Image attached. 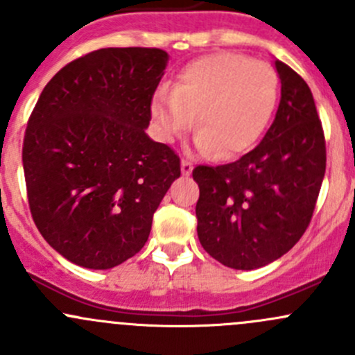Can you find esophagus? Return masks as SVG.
<instances>
[{
	"instance_id": "esophagus-1",
	"label": "esophagus",
	"mask_w": 355,
	"mask_h": 355,
	"mask_svg": "<svg viewBox=\"0 0 355 355\" xmlns=\"http://www.w3.org/2000/svg\"><path fill=\"white\" fill-rule=\"evenodd\" d=\"M192 170H194V164H192L191 161H187V159L180 161V171L184 177H189V175L192 173Z\"/></svg>"
}]
</instances>
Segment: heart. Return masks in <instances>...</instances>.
Here are the masks:
<instances>
[{
    "instance_id": "obj_1",
    "label": "heart",
    "mask_w": 355,
    "mask_h": 355,
    "mask_svg": "<svg viewBox=\"0 0 355 355\" xmlns=\"http://www.w3.org/2000/svg\"><path fill=\"white\" fill-rule=\"evenodd\" d=\"M277 98L278 77L271 65L237 53H214L189 63L173 91L159 89L151 114L166 142L191 130L198 114L199 151L232 159L259 141Z\"/></svg>"
}]
</instances>
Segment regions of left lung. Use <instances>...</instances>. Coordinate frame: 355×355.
<instances>
[{"label":"left lung","instance_id":"left-lung-1","mask_svg":"<svg viewBox=\"0 0 355 355\" xmlns=\"http://www.w3.org/2000/svg\"><path fill=\"white\" fill-rule=\"evenodd\" d=\"M280 105L263 141L235 163L198 166V237L211 257L234 270L273 263L309 225L327 170L324 135L313 92L275 60Z\"/></svg>","mask_w":355,"mask_h":355}]
</instances>
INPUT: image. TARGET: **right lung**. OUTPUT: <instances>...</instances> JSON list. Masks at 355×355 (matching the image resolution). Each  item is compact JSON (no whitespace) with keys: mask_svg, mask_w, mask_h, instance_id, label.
Listing matches in <instances>:
<instances>
[{"mask_svg":"<svg viewBox=\"0 0 355 355\" xmlns=\"http://www.w3.org/2000/svg\"><path fill=\"white\" fill-rule=\"evenodd\" d=\"M166 51L103 48L63 67L41 92L24 139L35 227L65 259L110 270L148 242L180 159L146 128Z\"/></svg>","mask_w":355,"mask_h":355,"instance_id":"obj_1","label":"right lung"}]
</instances>
